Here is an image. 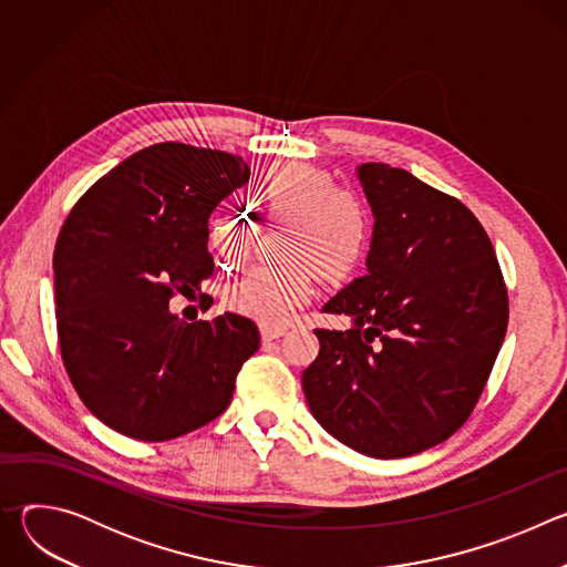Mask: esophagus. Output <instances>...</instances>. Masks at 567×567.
Wrapping results in <instances>:
<instances>
[{
  "label": "esophagus",
  "instance_id": "obj_1",
  "mask_svg": "<svg viewBox=\"0 0 567 567\" xmlns=\"http://www.w3.org/2000/svg\"><path fill=\"white\" fill-rule=\"evenodd\" d=\"M260 334H262V341L269 343L274 339H280L285 334L282 328H269V326H260Z\"/></svg>",
  "mask_w": 567,
  "mask_h": 567
}]
</instances>
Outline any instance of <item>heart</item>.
I'll return each instance as SVG.
<instances>
[{
    "instance_id": "b5f03b06",
    "label": "heart",
    "mask_w": 567,
    "mask_h": 567,
    "mask_svg": "<svg viewBox=\"0 0 567 567\" xmlns=\"http://www.w3.org/2000/svg\"><path fill=\"white\" fill-rule=\"evenodd\" d=\"M251 208L289 217L285 256L276 267H254L230 285L226 302L237 313L282 328L293 311L309 302L316 274L339 280L352 274L370 249L372 219L365 202L334 188V179L311 166H271L249 188ZM249 221L228 210H217L208 221V247L235 265L249 251Z\"/></svg>"
}]
</instances>
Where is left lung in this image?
Masks as SVG:
<instances>
[{
  "label": "left lung",
  "instance_id": "8db88e82",
  "mask_svg": "<svg viewBox=\"0 0 567 567\" xmlns=\"http://www.w3.org/2000/svg\"><path fill=\"white\" fill-rule=\"evenodd\" d=\"M357 177L374 215L368 274L322 311L352 328L316 330L302 372L316 422L379 460L422 453L471 415L507 332V287L475 215L388 164Z\"/></svg>",
  "mask_w": 567,
  "mask_h": 567
}]
</instances>
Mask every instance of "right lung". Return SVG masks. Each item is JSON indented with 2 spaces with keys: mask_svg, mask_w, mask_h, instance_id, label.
<instances>
[{
  "mask_svg": "<svg viewBox=\"0 0 567 567\" xmlns=\"http://www.w3.org/2000/svg\"><path fill=\"white\" fill-rule=\"evenodd\" d=\"M249 182L237 154L156 143L101 177L53 254L58 341L85 406L112 431L166 442L219 417L260 348L239 313L186 322L168 302L210 278L208 217Z\"/></svg>",
  "mask_w": 567,
  "mask_h": 567,
  "instance_id": "obj_1",
  "label": "right lung"
}]
</instances>
